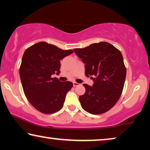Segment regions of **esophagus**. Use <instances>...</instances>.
<instances>
[{"label":"esophagus","mask_w":150,"mask_h":150,"mask_svg":"<svg viewBox=\"0 0 150 150\" xmlns=\"http://www.w3.org/2000/svg\"><path fill=\"white\" fill-rule=\"evenodd\" d=\"M79 83H77V82H73V86L74 87H77V86H78V85H79Z\"/></svg>","instance_id":"34e87169"}]
</instances>
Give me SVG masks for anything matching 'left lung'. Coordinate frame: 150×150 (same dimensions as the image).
I'll return each mask as SVG.
<instances>
[{"label":"left lung","instance_id":"1","mask_svg":"<svg viewBox=\"0 0 150 150\" xmlns=\"http://www.w3.org/2000/svg\"><path fill=\"white\" fill-rule=\"evenodd\" d=\"M75 54L85 64L87 77L93 76V86L83 84L85 93L79 96L83 109L97 115L109 111L115 105L124 86L126 68L121 52L107 42L74 49Z\"/></svg>","mask_w":150,"mask_h":150}]
</instances>
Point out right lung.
Returning a JSON list of instances; mask_svg holds the SVG:
<instances>
[{"label":"right lung","instance_id":"add662e5","mask_svg":"<svg viewBox=\"0 0 150 150\" xmlns=\"http://www.w3.org/2000/svg\"><path fill=\"white\" fill-rule=\"evenodd\" d=\"M73 53L45 42L25 50L19 69L21 83L28 101L40 112L53 113L63 108L73 83L61 82L53 75L60 73V60Z\"/></svg>","mask_w":150,"mask_h":150}]
</instances>
